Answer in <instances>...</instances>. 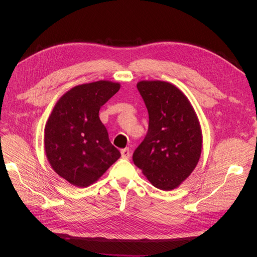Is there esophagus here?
Here are the masks:
<instances>
[{
    "label": "esophagus",
    "mask_w": 257,
    "mask_h": 257,
    "mask_svg": "<svg viewBox=\"0 0 257 257\" xmlns=\"http://www.w3.org/2000/svg\"><path fill=\"white\" fill-rule=\"evenodd\" d=\"M120 154H121V157H123L124 159H128L130 157V150L128 149V148H125V149L120 150Z\"/></svg>",
    "instance_id": "obj_1"
}]
</instances>
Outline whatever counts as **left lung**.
Listing matches in <instances>:
<instances>
[{
    "mask_svg": "<svg viewBox=\"0 0 257 257\" xmlns=\"http://www.w3.org/2000/svg\"><path fill=\"white\" fill-rule=\"evenodd\" d=\"M138 89L149 113L147 136L133 163L159 190L171 191L195 170L202 149L199 119L190 101L165 81H141Z\"/></svg>",
    "mask_w": 257,
    "mask_h": 257,
    "instance_id": "obj_1",
    "label": "left lung"
}]
</instances>
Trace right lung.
<instances>
[{"instance_id": "1", "label": "right lung", "mask_w": 257, "mask_h": 257, "mask_svg": "<svg viewBox=\"0 0 257 257\" xmlns=\"http://www.w3.org/2000/svg\"><path fill=\"white\" fill-rule=\"evenodd\" d=\"M110 81L81 84L58 100L45 128V150L52 169L78 187L96 182L120 153L99 117L100 108L119 89Z\"/></svg>"}]
</instances>
